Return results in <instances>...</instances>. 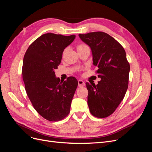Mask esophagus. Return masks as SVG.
<instances>
[{"instance_id":"1","label":"esophagus","mask_w":152,"mask_h":152,"mask_svg":"<svg viewBox=\"0 0 152 152\" xmlns=\"http://www.w3.org/2000/svg\"><path fill=\"white\" fill-rule=\"evenodd\" d=\"M78 85H79V87H84L85 86L86 84H85V82L83 80H78Z\"/></svg>"}]
</instances>
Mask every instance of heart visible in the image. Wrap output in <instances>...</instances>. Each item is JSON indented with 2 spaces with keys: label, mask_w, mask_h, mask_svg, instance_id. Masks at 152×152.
Listing matches in <instances>:
<instances>
[{
  "label": "heart",
  "mask_w": 152,
  "mask_h": 152,
  "mask_svg": "<svg viewBox=\"0 0 152 152\" xmlns=\"http://www.w3.org/2000/svg\"><path fill=\"white\" fill-rule=\"evenodd\" d=\"M86 45H85V44H79V45H77V49H79V48H82V47H84V46H86Z\"/></svg>",
  "instance_id": "1"
}]
</instances>
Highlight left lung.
<instances>
[{"mask_svg": "<svg viewBox=\"0 0 152 152\" xmlns=\"http://www.w3.org/2000/svg\"><path fill=\"white\" fill-rule=\"evenodd\" d=\"M81 40L89 45L96 73L101 80L97 85L86 82L87 104L95 117L105 118L112 115L124 99L128 88L130 65L121 44L103 31L79 34Z\"/></svg>", "mask_w": 152, "mask_h": 152, "instance_id": "left-lung-1", "label": "left lung"}]
</instances>
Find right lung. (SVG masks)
<instances>
[{"label":"right lung","instance_id":"obj_1","mask_svg":"<svg viewBox=\"0 0 152 152\" xmlns=\"http://www.w3.org/2000/svg\"><path fill=\"white\" fill-rule=\"evenodd\" d=\"M75 38L48 33L40 36L27 49L22 67L27 96L35 110L49 121L56 122L70 113L78 86L73 77L64 82L55 76L64 49Z\"/></svg>","mask_w":152,"mask_h":152}]
</instances>
